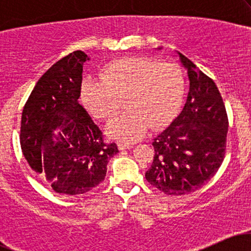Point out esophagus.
<instances>
[{
    "label": "esophagus",
    "mask_w": 251,
    "mask_h": 251,
    "mask_svg": "<svg viewBox=\"0 0 251 251\" xmlns=\"http://www.w3.org/2000/svg\"><path fill=\"white\" fill-rule=\"evenodd\" d=\"M118 148H119L120 150H127V149H131L132 148V144L119 142V143H118Z\"/></svg>",
    "instance_id": "esophagus-1"
}]
</instances>
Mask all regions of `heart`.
I'll list each match as a JSON object with an SVG mask.
<instances>
[{"instance_id": "b5f03b06", "label": "heart", "mask_w": 251, "mask_h": 251, "mask_svg": "<svg viewBox=\"0 0 251 251\" xmlns=\"http://www.w3.org/2000/svg\"><path fill=\"white\" fill-rule=\"evenodd\" d=\"M101 79L87 76L81 83V101L96 119L109 120L124 99L127 111L107 125L114 139H140L149 126L158 128L174 119L185 94L179 66L148 56H125L101 70Z\"/></svg>"}]
</instances>
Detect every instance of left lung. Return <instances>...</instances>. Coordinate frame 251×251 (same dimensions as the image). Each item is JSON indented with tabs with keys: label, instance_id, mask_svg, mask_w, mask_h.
I'll return each instance as SVG.
<instances>
[{
	"label": "left lung",
	"instance_id": "8db88e82",
	"mask_svg": "<svg viewBox=\"0 0 251 251\" xmlns=\"http://www.w3.org/2000/svg\"><path fill=\"white\" fill-rule=\"evenodd\" d=\"M190 89L181 113L154 138L153 162L146 180L164 194L188 195L211 179L226 154L229 120L214 80L183 54Z\"/></svg>",
	"mask_w": 251,
	"mask_h": 251
}]
</instances>
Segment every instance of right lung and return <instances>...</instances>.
I'll list each match as a JSON object with an SVG mask.
<instances>
[{
    "label": "right lung",
    "instance_id": "obj_1",
    "mask_svg": "<svg viewBox=\"0 0 251 251\" xmlns=\"http://www.w3.org/2000/svg\"><path fill=\"white\" fill-rule=\"evenodd\" d=\"M81 50L68 54L46 72L25 102L21 118L22 153L37 176L60 195L91 191L105 179L109 158L119 152L79 103Z\"/></svg>",
    "mask_w": 251,
    "mask_h": 251
}]
</instances>
